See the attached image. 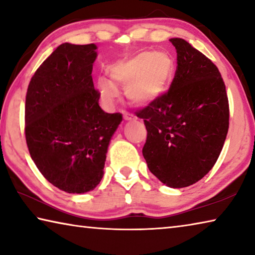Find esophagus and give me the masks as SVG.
<instances>
[{
  "label": "esophagus",
  "instance_id": "1",
  "mask_svg": "<svg viewBox=\"0 0 255 255\" xmlns=\"http://www.w3.org/2000/svg\"><path fill=\"white\" fill-rule=\"evenodd\" d=\"M123 115H124V119L125 120L135 119V116H133L132 114H130V112H128V111H123Z\"/></svg>",
  "mask_w": 255,
  "mask_h": 255
}]
</instances>
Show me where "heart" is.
Here are the masks:
<instances>
[{
	"label": "heart",
	"instance_id": "b5f03b06",
	"mask_svg": "<svg viewBox=\"0 0 255 255\" xmlns=\"http://www.w3.org/2000/svg\"><path fill=\"white\" fill-rule=\"evenodd\" d=\"M174 59L166 51L145 50L111 67L109 82H99L100 94L111 106L118 97L117 86L125 88L129 101L137 105L153 102L164 94L173 79Z\"/></svg>",
	"mask_w": 255,
	"mask_h": 255
}]
</instances>
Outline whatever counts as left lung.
Wrapping results in <instances>:
<instances>
[{
    "label": "left lung",
    "mask_w": 255,
    "mask_h": 255,
    "mask_svg": "<svg viewBox=\"0 0 255 255\" xmlns=\"http://www.w3.org/2000/svg\"><path fill=\"white\" fill-rule=\"evenodd\" d=\"M169 91L136 112L147 138L143 155L149 171L170 188L198 182L213 169L225 143L230 106L217 66L181 38Z\"/></svg>",
    "instance_id": "obj_1"
}]
</instances>
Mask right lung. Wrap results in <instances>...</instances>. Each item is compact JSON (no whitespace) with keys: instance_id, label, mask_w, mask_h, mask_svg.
Wrapping results in <instances>:
<instances>
[{"instance_id":"right-lung-1","label":"right lung","mask_w":255,"mask_h":255,"mask_svg":"<svg viewBox=\"0 0 255 255\" xmlns=\"http://www.w3.org/2000/svg\"><path fill=\"white\" fill-rule=\"evenodd\" d=\"M97 46L65 42L30 81L24 132L32 161L45 179L68 193L91 191L103 176L110 139L122 114H107L94 89Z\"/></svg>"}]
</instances>
